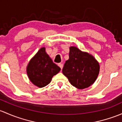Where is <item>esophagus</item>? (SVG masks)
Segmentation results:
<instances>
[{
  "mask_svg": "<svg viewBox=\"0 0 122 122\" xmlns=\"http://www.w3.org/2000/svg\"><path fill=\"white\" fill-rule=\"evenodd\" d=\"M58 66H60V68H61V70H62V68H63V64H58Z\"/></svg>",
  "mask_w": 122,
  "mask_h": 122,
  "instance_id": "esophagus-1",
  "label": "esophagus"
}]
</instances>
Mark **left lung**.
I'll use <instances>...</instances> for the list:
<instances>
[{
	"label": "left lung",
	"instance_id": "obj_1",
	"mask_svg": "<svg viewBox=\"0 0 122 122\" xmlns=\"http://www.w3.org/2000/svg\"><path fill=\"white\" fill-rule=\"evenodd\" d=\"M100 66L95 58L89 53L76 47H70L69 59L66 61L62 73L72 85L79 89L92 85L98 77Z\"/></svg>",
	"mask_w": 122,
	"mask_h": 122
}]
</instances>
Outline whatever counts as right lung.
I'll return each mask as SVG.
<instances>
[{
    "instance_id": "1",
    "label": "right lung",
    "mask_w": 122,
    "mask_h": 122,
    "mask_svg": "<svg viewBox=\"0 0 122 122\" xmlns=\"http://www.w3.org/2000/svg\"><path fill=\"white\" fill-rule=\"evenodd\" d=\"M60 70L61 68L46 53L45 47H42L28 64L27 74L34 85L43 88L50 84L54 75Z\"/></svg>"
}]
</instances>
